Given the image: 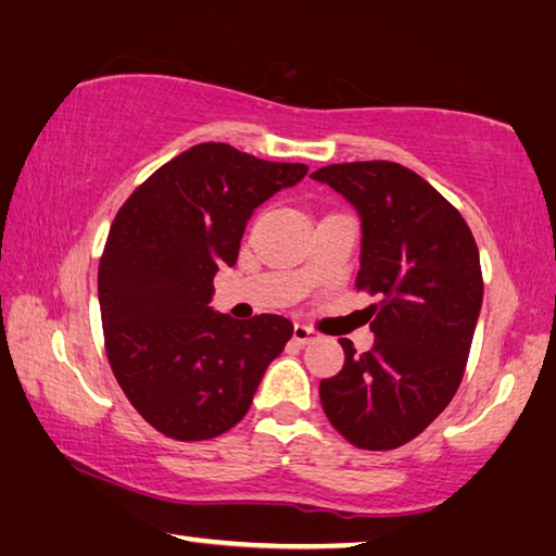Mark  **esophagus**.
Wrapping results in <instances>:
<instances>
[{
    "label": "esophagus",
    "instance_id": "1",
    "mask_svg": "<svg viewBox=\"0 0 556 556\" xmlns=\"http://www.w3.org/2000/svg\"><path fill=\"white\" fill-rule=\"evenodd\" d=\"M293 339L295 342L300 344V346H305V344H309V342H315L317 339V332L313 327H307V325H295V329H293Z\"/></svg>",
    "mask_w": 556,
    "mask_h": 556
}]
</instances>
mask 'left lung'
<instances>
[{"label":"left lung","instance_id":"obj_1","mask_svg":"<svg viewBox=\"0 0 556 556\" xmlns=\"http://www.w3.org/2000/svg\"><path fill=\"white\" fill-rule=\"evenodd\" d=\"M313 178L354 204L362 219L356 288L374 346L319 383L325 413L362 450H395L440 415L462 383L483 303L479 247L469 224L420 175L391 161L325 165Z\"/></svg>","mask_w":556,"mask_h":556}]
</instances>
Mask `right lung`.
Returning <instances> with one entry per match:
<instances>
[{
    "mask_svg": "<svg viewBox=\"0 0 556 556\" xmlns=\"http://www.w3.org/2000/svg\"><path fill=\"white\" fill-rule=\"evenodd\" d=\"M229 143H198L161 165L116 212L100 261L110 366L146 422L180 442L212 440L249 413L293 323H239L210 307L214 273L233 266L258 204L305 178Z\"/></svg>",
    "mask_w": 556,
    "mask_h": 556,
    "instance_id": "right-lung-1",
    "label": "right lung"
}]
</instances>
